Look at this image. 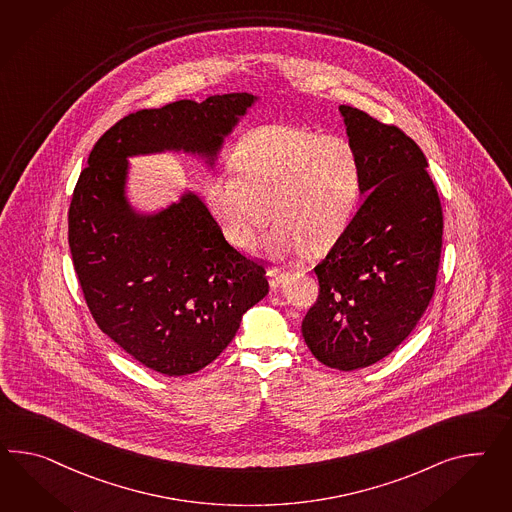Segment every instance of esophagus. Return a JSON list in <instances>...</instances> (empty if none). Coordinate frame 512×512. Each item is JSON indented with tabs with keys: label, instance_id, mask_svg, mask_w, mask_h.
<instances>
[{
	"label": "esophagus",
	"instance_id": "obj_1",
	"mask_svg": "<svg viewBox=\"0 0 512 512\" xmlns=\"http://www.w3.org/2000/svg\"><path fill=\"white\" fill-rule=\"evenodd\" d=\"M267 276H269V282H271V286H273V288H278V286L284 282L286 273H280V271H276V269H271V271L267 273Z\"/></svg>",
	"mask_w": 512,
	"mask_h": 512
}]
</instances>
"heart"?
<instances>
[{
	"label": "heart",
	"instance_id": "heart-1",
	"mask_svg": "<svg viewBox=\"0 0 512 512\" xmlns=\"http://www.w3.org/2000/svg\"><path fill=\"white\" fill-rule=\"evenodd\" d=\"M364 185V161L351 139L271 124L239 146L236 171L211 174L206 198L236 247L252 249L273 217L278 224L265 249L275 258H295L306 249L327 252L345 236Z\"/></svg>",
	"mask_w": 512,
	"mask_h": 512
}]
</instances>
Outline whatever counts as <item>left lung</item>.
I'll list each match as a JSON object with an SVG mask.
<instances>
[{
  "label": "left lung",
  "instance_id": "obj_1",
  "mask_svg": "<svg viewBox=\"0 0 512 512\" xmlns=\"http://www.w3.org/2000/svg\"><path fill=\"white\" fill-rule=\"evenodd\" d=\"M366 171L364 204L314 267L319 295L302 338L328 367L371 366L407 340L433 299L444 213L420 146L394 124L341 105Z\"/></svg>",
  "mask_w": 512,
  "mask_h": 512
}]
</instances>
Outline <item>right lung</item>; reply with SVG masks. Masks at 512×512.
<instances>
[{"label":"right lung","mask_w":512,"mask_h":512,"mask_svg":"<svg viewBox=\"0 0 512 512\" xmlns=\"http://www.w3.org/2000/svg\"><path fill=\"white\" fill-rule=\"evenodd\" d=\"M252 102L236 92L130 113L92 146L74 187L68 247L92 319L161 375L211 364L269 284L262 260L230 245L197 195L154 217L135 215L124 198L126 158L180 148L213 156Z\"/></svg>","instance_id":"add662e5"}]
</instances>
